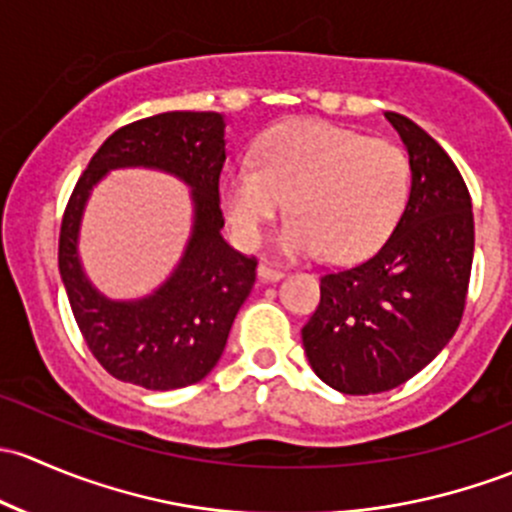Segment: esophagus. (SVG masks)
Returning <instances> with one entry per match:
<instances>
[{
	"label": "esophagus",
	"instance_id": "obj_1",
	"mask_svg": "<svg viewBox=\"0 0 512 512\" xmlns=\"http://www.w3.org/2000/svg\"><path fill=\"white\" fill-rule=\"evenodd\" d=\"M283 276H286V271H283V268L271 266V263H261V266H258V278H261V281L273 283V281H281Z\"/></svg>",
	"mask_w": 512,
	"mask_h": 512
}]
</instances>
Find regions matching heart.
<instances>
[{
  "label": "heart",
  "mask_w": 512,
  "mask_h": 512,
  "mask_svg": "<svg viewBox=\"0 0 512 512\" xmlns=\"http://www.w3.org/2000/svg\"><path fill=\"white\" fill-rule=\"evenodd\" d=\"M412 189L399 145L367 138L328 120L298 118L266 130L254 162L221 184V209L236 244L254 249L283 207L291 217L276 236L283 256L355 261L394 231Z\"/></svg>",
  "instance_id": "1"
}]
</instances>
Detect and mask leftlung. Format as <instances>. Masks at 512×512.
I'll use <instances>...</instances> for the list:
<instances>
[{"mask_svg":"<svg viewBox=\"0 0 512 512\" xmlns=\"http://www.w3.org/2000/svg\"><path fill=\"white\" fill-rule=\"evenodd\" d=\"M409 152L412 189L370 258L320 276L303 328L313 372L342 394H379L424 370L456 333L473 263L471 194L429 133L384 113Z\"/></svg>","mask_w":512,"mask_h":512,"instance_id":"1","label":"left lung"}]
</instances>
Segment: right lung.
<instances>
[{
	"mask_svg": "<svg viewBox=\"0 0 512 512\" xmlns=\"http://www.w3.org/2000/svg\"><path fill=\"white\" fill-rule=\"evenodd\" d=\"M224 115L172 110L115 130L73 187L59 236V271L88 350L120 382L167 392L214 370L236 313L256 283V258L221 236L219 175ZM152 166L193 187L195 226L176 273L152 296L110 301L90 286L77 261V229L90 189L108 169Z\"/></svg>",
	"mask_w": 512,
	"mask_h": 512,
	"instance_id": "right-lung-1",
	"label": "right lung"
}]
</instances>
